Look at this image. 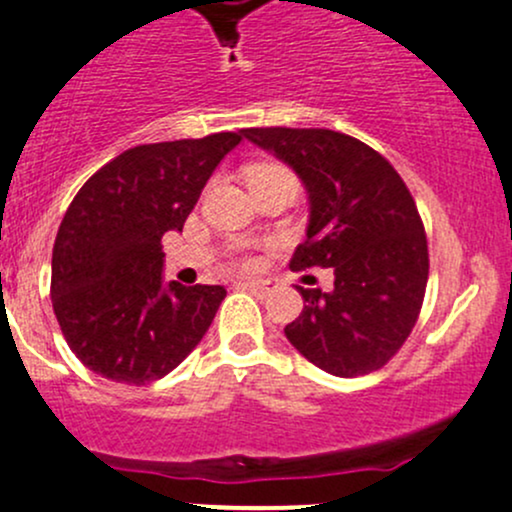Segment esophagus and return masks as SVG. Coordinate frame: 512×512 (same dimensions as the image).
I'll return each instance as SVG.
<instances>
[{
	"label": "esophagus",
	"mask_w": 512,
	"mask_h": 512,
	"mask_svg": "<svg viewBox=\"0 0 512 512\" xmlns=\"http://www.w3.org/2000/svg\"><path fill=\"white\" fill-rule=\"evenodd\" d=\"M235 287L247 289V292H252L255 297H270L274 284L270 279H240V282H235Z\"/></svg>",
	"instance_id": "esophagus-1"
}]
</instances>
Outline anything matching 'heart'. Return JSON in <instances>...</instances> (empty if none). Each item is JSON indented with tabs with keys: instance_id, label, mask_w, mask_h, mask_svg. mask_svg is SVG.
Returning <instances> with one entry per match:
<instances>
[{
	"instance_id": "b5f03b06",
	"label": "heart",
	"mask_w": 512,
	"mask_h": 512,
	"mask_svg": "<svg viewBox=\"0 0 512 512\" xmlns=\"http://www.w3.org/2000/svg\"><path fill=\"white\" fill-rule=\"evenodd\" d=\"M270 171H287V169H282V166H277V164H265V166H257L252 174H270Z\"/></svg>"
}]
</instances>
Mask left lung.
Masks as SVG:
<instances>
[{
  "label": "left lung",
  "instance_id": "1",
  "mask_svg": "<svg viewBox=\"0 0 512 512\" xmlns=\"http://www.w3.org/2000/svg\"><path fill=\"white\" fill-rule=\"evenodd\" d=\"M242 137L292 166L309 228L292 270L333 267V289L297 287L289 343L338 378L383 368L417 324L429 277L427 235L410 188L383 154L333 129L250 127Z\"/></svg>",
  "mask_w": 512,
  "mask_h": 512
}]
</instances>
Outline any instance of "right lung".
<instances>
[{
  "mask_svg": "<svg viewBox=\"0 0 512 512\" xmlns=\"http://www.w3.org/2000/svg\"><path fill=\"white\" fill-rule=\"evenodd\" d=\"M242 132L139 144L95 171L58 228L51 301L75 358L127 385L164 378L206 336L220 284H164L161 238L184 228Z\"/></svg>",
  "mask_w": 512,
  "mask_h": 512,
  "instance_id": "add662e5",
  "label": "right lung"
}]
</instances>
